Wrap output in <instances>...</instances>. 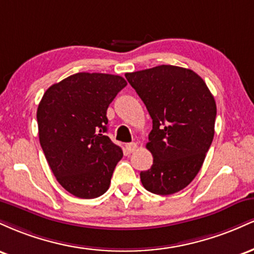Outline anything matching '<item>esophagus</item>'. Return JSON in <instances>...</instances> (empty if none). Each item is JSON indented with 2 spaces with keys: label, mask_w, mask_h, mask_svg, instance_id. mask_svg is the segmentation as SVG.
I'll use <instances>...</instances> for the list:
<instances>
[{
  "label": "esophagus",
  "mask_w": 254,
  "mask_h": 254,
  "mask_svg": "<svg viewBox=\"0 0 254 254\" xmlns=\"http://www.w3.org/2000/svg\"><path fill=\"white\" fill-rule=\"evenodd\" d=\"M125 149H127V153H129V154L133 153V151H135V150L137 149V144L135 143V142H132V143L125 144Z\"/></svg>",
  "instance_id": "esophagus-1"
}]
</instances>
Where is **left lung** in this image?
I'll return each instance as SVG.
<instances>
[{
  "label": "left lung",
  "instance_id": "left-lung-1",
  "mask_svg": "<svg viewBox=\"0 0 254 254\" xmlns=\"http://www.w3.org/2000/svg\"><path fill=\"white\" fill-rule=\"evenodd\" d=\"M151 119L147 149L153 166L142 185L167 196L183 190L202 167L215 133L216 103L203 78L190 69L159 65L125 74Z\"/></svg>",
  "mask_w": 254,
  "mask_h": 254
}]
</instances>
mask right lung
Returning <instances> with one entry per match:
<instances>
[{
	"mask_svg": "<svg viewBox=\"0 0 254 254\" xmlns=\"http://www.w3.org/2000/svg\"><path fill=\"white\" fill-rule=\"evenodd\" d=\"M125 86L118 75L77 72L52 84L40 100V145L57 182L75 197L90 199L109 190L123 151L105 135L106 112Z\"/></svg>",
	"mask_w": 254,
	"mask_h": 254,
	"instance_id": "add662e5",
	"label": "right lung"
}]
</instances>
